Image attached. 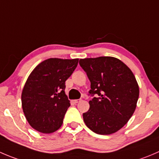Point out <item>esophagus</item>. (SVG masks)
I'll return each instance as SVG.
<instances>
[{
	"instance_id": "obj_1",
	"label": "esophagus",
	"mask_w": 159,
	"mask_h": 159,
	"mask_svg": "<svg viewBox=\"0 0 159 159\" xmlns=\"http://www.w3.org/2000/svg\"><path fill=\"white\" fill-rule=\"evenodd\" d=\"M80 101H81V99H75V100H73V101H72V102H73L75 103V104H77V103L79 102Z\"/></svg>"
}]
</instances>
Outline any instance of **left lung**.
Wrapping results in <instances>:
<instances>
[{"label": "left lung", "instance_id": "left-lung-1", "mask_svg": "<svg viewBox=\"0 0 159 159\" xmlns=\"http://www.w3.org/2000/svg\"><path fill=\"white\" fill-rule=\"evenodd\" d=\"M79 64L91 81L90 107L83 113L85 125L95 133L108 135L120 130L134 112L139 97L134 75L112 57L81 59Z\"/></svg>", "mask_w": 159, "mask_h": 159}]
</instances>
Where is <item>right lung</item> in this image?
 Masks as SVG:
<instances>
[{"label":"right lung","instance_id":"add662e5","mask_svg":"<svg viewBox=\"0 0 159 159\" xmlns=\"http://www.w3.org/2000/svg\"><path fill=\"white\" fill-rule=\"evenodd\" d=\"M79 59L50 58L33 69L23 87L21 106L29 125L37 131L50 134L62 126L70 101L65 81Z\"/></svg>","mask_w":159,"mask_h":159}]
</instances>
